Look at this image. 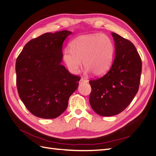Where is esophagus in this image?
<instances>
[{
	"instance_id": "34e87169",
	"label": "esophagus",
	"mask_w": 156,
	"mask_h": 156,
	"mask_svg": "<svg viewBox=\"0 0 156 156\" xmlns=\"http://www.w3.org/2000/svg\"><path fill=\"white\" fill-rule=\"evenodd\" d=\"M87 82H88L87 80L84 79H83V78H81V79H80V81H79V84H81V83H87Z\"/></svg>"
}]
</instances>
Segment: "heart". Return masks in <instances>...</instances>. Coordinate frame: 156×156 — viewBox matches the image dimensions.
I'll return each instance as SVG.
<instances>
[{
	"label": "heart",
	"mask_w": 156,
	"mask_h": 156,
	"mask_svg": "<svg viewBox=\"0 0 156 156\" xmlns=\"http://www.w3.org/2000/svg\"><path fill=\"white\" fill-rule=\"evenodd\" d=\"M113 55L114 45L108 36L85 34L72 41L70 49L64 51L63 60L72 73H77L83 63L86 73L92 72L95 76H100L110 68Z\"/></svg>",
	"instance_id": "heart-1"
}]
</instances>
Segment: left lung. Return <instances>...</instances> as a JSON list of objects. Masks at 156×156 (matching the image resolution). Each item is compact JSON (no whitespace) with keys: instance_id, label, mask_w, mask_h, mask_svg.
<instances>
[{"instance_id":"left-lung-1","label":"left lung","mask_w":156,"mask_h":156,"mask_svg":"<svg viewBox=\"0 0 156 156\" xmlns=\"http://www.w3.org/2000/svg\"><path fill=\"white\" fill-rule=\"evenodd\" d=\"M115 56L108 72L90 81L89 101L92 109L103 116L119 114L128 106L138 92L142 62L134 45L115 32Z\"/></svg>"}]
</instances>
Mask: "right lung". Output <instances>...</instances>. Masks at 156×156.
Masks as SVG:
<instances>
[{
    "mask_svg": "<svg viewBox=\"0 0 156 156\" xmlns=\"http://www.w3.org/2000/svg\"><path fill=\"white\" fill-rule=\"evenodd\" d=\"M72 33L66 30L45 33L28 42L17 58L19 96L37 117L49 119L60 116L78 88L81 78L61 64L63 43Z\"/></svg>",
    "mask_w": 156,
    "mask_h": 156,
    "instance_id": "1",
    "label": "right lung"
}]
</instances>
